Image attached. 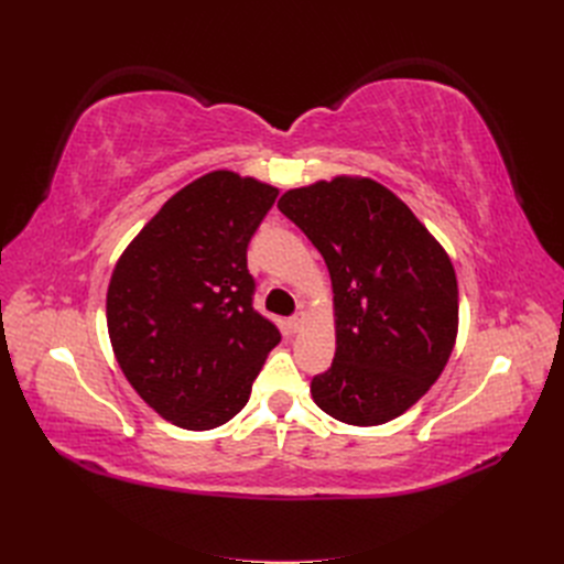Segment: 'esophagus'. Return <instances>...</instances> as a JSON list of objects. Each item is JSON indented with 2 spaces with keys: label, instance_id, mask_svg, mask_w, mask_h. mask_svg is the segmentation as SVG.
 I'll use <instances>...</instances> for the list:
<instances>
[{
  "label": "esophagus",
  "instance_id": "1",
  "mask_svg": "<svg viewBox=\"0 0 564 564\" xmlns=\"http://www.w3.org/2000/svg\"><path fill=\"white\" fill-rule=\"evenodd\" d=\"M305 319H308V315H305L303 311H299V313H294L292 317H289V327H292L294 332H299L303 324H305Z\"/></svg>",
  "mask_w": 564,
  "mask_h": 564
}]
</instances>
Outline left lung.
<instances>
[{"label":"left lung","instance_id":"left-lung-1","mask_svg":"<svg viewBox=\"0 0 564 564\" xmlns=\"http://www.w3.org/2000/svg\"><path fill=\"white\" fill-rule=\"evenodd\" d=\"M278 209L332 275L336 352L311 383L315 404L350 425L404 414L437 381L456 340L458 286L447 251L371 178L294 187Z\"/></svg>","mask_w":564,"mask_h":564}]
</instances>
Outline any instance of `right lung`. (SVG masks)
I'll return each instance as SVG.
<instances>
[{
  "label": "right lung",
  "mask_w": 564,
  "mask_h": 564,
  "mask_svg": "<svg viewBox=\"0 0 564 564\" xmlns=\"http://www.w3.org/2000/svg\"><path fill=\"white\" fill-rule=\"evenodd\" d=\"M278 187L235 172L185 185L112 270L106 315L119 367L155 412L187 431L249 402L280 329L253 311L247 247Z\"/></svg>",
  "instance_id": "1"
}]
</instances>
